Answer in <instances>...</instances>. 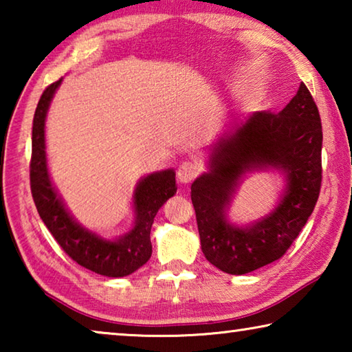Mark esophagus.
Wrapping results in <instances>:
<instances>
[{
	"label": "esophagus",
	"mask_w": 352,
	"mask_h": 352,
	"mask_svg": "<svg viewBox=\"0 0 352 352\" xmlns=\"http://www.w3.org/2000/svg\"><path fill=\"white\" fill-rule=\"evenodd\" d=\"M199 170H200V166L197 163H192V162L182 163L180 166H178V169H177L178 182H180L182 184L190 183L195 177L199 175Z\"/></svg>",
	"instance_id": "obj_1"
}]
</instances>
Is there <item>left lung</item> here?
Segmentation results:
<instances>
[{
	"mask_svg": "<svg viewBox=\"0 0 352 352\" xmlns=\"http://www.w3.org/2000/svg\"><path fill=\"white\" fill-rule=\"evenodd\" d=\"M323 132L305 83L279 113L254 111L210 144L206 172L190 184L205 258L230 275H245L281 258L318 200ZM278 171L285 186L274 210L241 226L228 211L253 171Z\"/></svg>",
	"mask_w": 352,
	"mask_h": 352,
	"instance_id": "8db88e82",
	"label": "left lung"
}]
</instances>
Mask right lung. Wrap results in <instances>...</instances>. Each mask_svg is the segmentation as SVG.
Returning <instances> with one entry per match:
<instances>
[{
    "instance_id": "right-lung-1",
    "label": "right lung",
    "mask_w": 352,
    "mask_h": 352,
    "mask_svg": "<svg viewBox=\"0 0 352 352\" xmlns=\"http://www.w3.org/2000/svg\"><path fill=\"white\" fill-rule=\"evenodd\" d=\"M62 80L46 88L34 115L31 189L35 206L58 245L77 264L109 278L132 275L151 259L152 223L160 208L177 192L175 170H157L140 178L132 195L133 223L127 233L105 237L82 225L52 183L46 157V116Z\"/></svg>"
}]
</instances>
